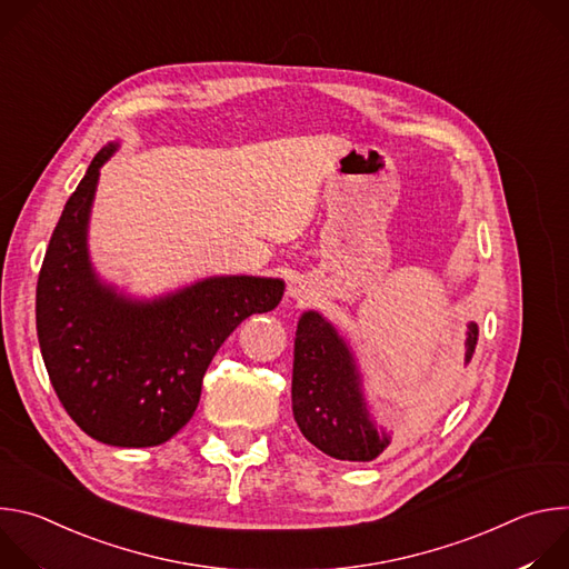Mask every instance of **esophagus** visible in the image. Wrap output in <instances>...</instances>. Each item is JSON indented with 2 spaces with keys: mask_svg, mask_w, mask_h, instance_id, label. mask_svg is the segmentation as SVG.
<instances>
[{
  "mask_svg": "<svg viewBox=\"0 0 569 569\" xmlns=\"http://www.w3.org/2000/svg\"><path fill=\"white\" fill-rule=\"evenodd\" d=\"M290 297H295V299H308V288L297 279V281H292V286H290Z\"/></svg>",
  "mask_w": 569,
  "mask_h": 569,
  "instance_id": "34e87169",
  "label": "esophagus"
}]
</instances>
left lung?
<instances>
[{"label": "left lung", "mask_w": 569, "mask_h": 569, "mask_svg": "<svg viewBox=\"0 0 569 569\" xmlns=\"http://www.w3.org/2000/svg\"><path fill=\"white\" fill-rule=\"evenodd\" d=\"M479 329L468 323L466 362ZM292 415L301 435L321 452L345 461H371L391 437L371 417L356 358L331 321L308 310L297 323L292 365Z\"/></svg>", "instance_id": "left-lung-1"}]
</instances>
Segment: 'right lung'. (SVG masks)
Segmentation results:
<instances>
[{"label":"right lung","mask_w":569,"mask_h":569,"mask_svg":"<svg viewBox=\"0 0 569 569\" xmlns=\"http://www.w3.org/2000/svg\"><path fill=\"white\" fill-rule=\"evenodd\" d=\"M108 143L67 200L36 290V327L49 380L73 423L119 448L169 441L193 417L202 378L242 319L283 297L281 279L209 277L137 301L99 281L88 220Z\"/></svg>","instance_id":"right-lung-1"}]
</instances>
